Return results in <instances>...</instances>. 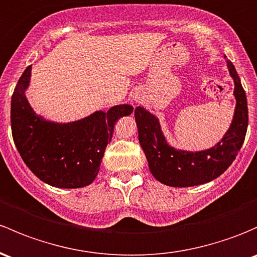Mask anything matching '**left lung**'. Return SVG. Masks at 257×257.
Wrapping results in <instances>:
<instances>
[{
  "label": "left lung",
  "mask_w": 257,
  "mask_h": 257,
  "mask_svg": "<svg viewBox=\"0 0 257 257\" xmlns=\"http://www.w3.org/2000/svg\"><path fill=\"white\" fill-rule=\"evenodd\" d=\"M226 65L234 80L235 110L226 133L220 142L209 149L187 151L171 147L166 142L158 117L145 108H136L134 115L139 143L148 159L150 172L159 182L171 187L203 185L219 177L235 160L246 136L249 115L246 94L239 75L228 59Z\"/></svg>",
  "instance_id": "8db88e82"
}]
</instances>
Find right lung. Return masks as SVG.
I'll use <instances>...</instances> for the list:
<instances>
[{"mask_svg": "<svg viewBox=\"0 0 257 257\" xmlns=\"http://www.w3.org/2000/svg\"><path fill=\"white\" fill-rule=\"evenodd\" d=\"M31 75L29 65L11 101L12 137L21 158L39 180L54 187L88 186L98 174L115 121L131 114L133 106L118 104L70 123L47 120L34 112L27 99Z\"/></svg>", "mask_w": 257, "mask_h": 257, "instance_id": "right-lung-1", "label": "right lung"}]
</instances>
